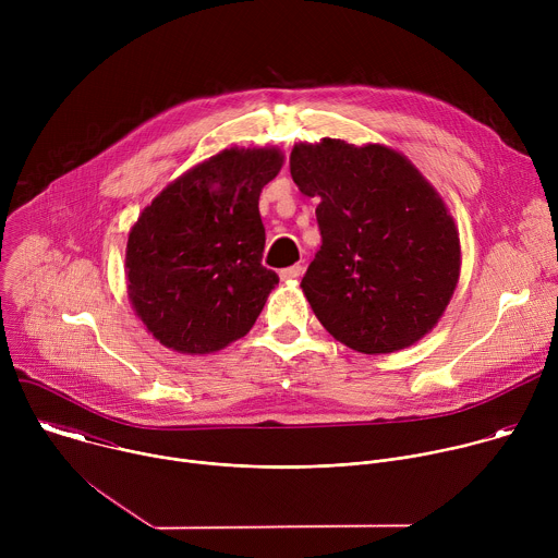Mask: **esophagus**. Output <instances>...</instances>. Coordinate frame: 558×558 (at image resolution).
<instances>
[{
  "label": "esophagus",
  "instance_id": "1",
  "mask_svg": "<svg viewBox=\"0 0 558 558\" xmlns=\"http://www.w3.org/2000/svg\"><path fill=\"white\" fill-rule=\"evenodd\" d=\"M302 265H291V267H287V269H280V278L282 280H295V278H300L302 276Z\"/></svg>",
  "mask_w": 558,
  "mask_h": 558
}]
</instances>
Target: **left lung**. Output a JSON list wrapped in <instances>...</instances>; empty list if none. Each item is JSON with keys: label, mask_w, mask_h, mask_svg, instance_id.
I'll return each instance as SVG.
<instances>
[{"label": "left lung", "mask_w": 558, "mask_h": 558, "mask_svg": "<svg viewBox=\"0 0 558 558\" xmlns=\"http://www.w3.org/2000/svg\"><path fill=\"white\" fill-rule=\"evenodd\" d=\"M289 168L323 245L302 291L323 327L366 355L402 351L444 315L461 267L446 203L400 151L340 138L298 143Z\"/></svg>", "instance_id": "left-lung-1"}]
</instances>
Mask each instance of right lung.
Masks as SVG:
<instances>
[{"instance_id":"add662e5","label":"right lung","mask_w":558,"mask_h":558,"mask_svg":"<svg viewBox=\"0 0 558 558\" xmlns=\"http://www.w3.org/2000/svg\"><path fill=\"white\" fill-rule=\"evenodd\" d=\"M276 147H229L172 181L128 235V295L168 349L205 355L254 327L276 271L263 267V187L282 168Z\"/></svg>"}]
</instances>
